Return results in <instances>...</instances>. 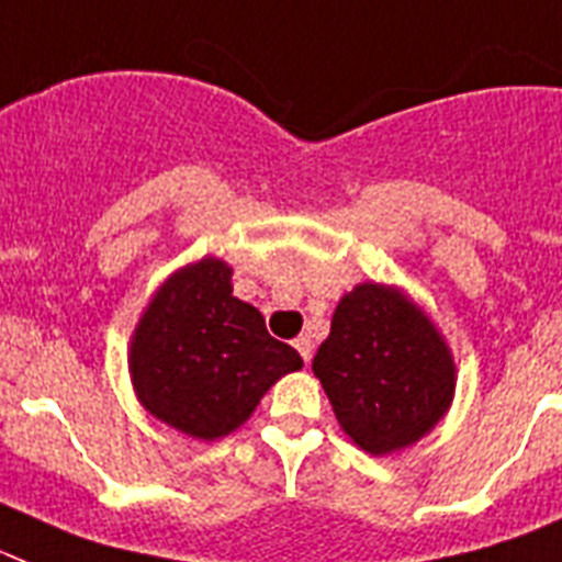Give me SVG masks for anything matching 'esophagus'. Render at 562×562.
Returning a JSON list of instances; mask_svg holds the SVG:
<instances>
[{
    "instance_id": "1",
    "label": "esophagus",
    "mask_w": 562,
    "mask_h": 562,
    "mask_svg": "<svg viewBox=\"0 0 562 562\" xmlns=\"http://www.w3.org/2000/svg\"><path fill=\"white\" fill-rule=\"evenodd\" d=\"M294 348H296V351H300V357H303L305 366H308L311 353H314V346H311V339L308 337H296L294 339Z\"/></svg>"
}]
</instances>
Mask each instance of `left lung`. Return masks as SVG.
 <instances>
[{"instance_id":"left-lung-1","label":"left lung","mask_w":562,"mask_h":562,"mask_svg":"<svg viewBox=\"0 0 562 562\" xmlns=\"http://www.w3.org/2000/svg\"><path fill=\"white\" fill-rule=\"evenodd\" d=\"M337 423L374 457L426 437L454 397L451 348L426 311L394 285L360 282L339 300L311 362Z\"/></svg>"}]
</instances>
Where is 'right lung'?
<instances>
[{
    "instance_id": "obj_1",
    "label": "right lung",
    "mask_w": 562,
    "mask_h": 562,
    "mask_svg": "<svg viewBox=\"0 0 562 562\" xmlns=\"http://www.w3.org/2000/svg\"><path fill=\"white\" fill-rule=\"evenodd\" d=\"M231 273L216 257L173 271L131 337L128 369L145 412L196 440L237 431L280 376L303 369L262 314L234 296Z\"/></svg>"
}]
</instances>
